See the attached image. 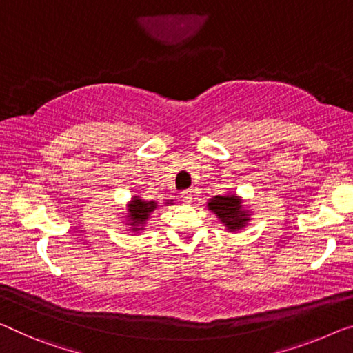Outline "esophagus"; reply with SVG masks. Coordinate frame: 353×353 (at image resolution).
Returning <instances> with one entry per match:
<instances>
[{
    "instance_id": "34e87169",
    "label": "esophagus",
    "mask_w": 353,
    "mask_h": 353,
    "mask_svg": "<svg viewBox=\"0 0 353 353\" xmlns=\"http://www.w3.org/2000/svg\"><path fill=\"white\" fill-rule=\"evenodd\" d=\"M181 200L186 203L192 202V191H183L181 192Z\"/></svg>"
}]
</instances>
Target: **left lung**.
I'll return each mask as SVG.
<instances>
[{
	"instance_id": "left-lung-1",
	"label": "left lung",
	"mask_w": 353,
	"mask_h": 353,
	"mask_svg": "<svg viewBox=\"0 0 353 353\" xmlns=\"http://www.w3.org/2000/svg\"><path fill=\"white\" fill-rule=\"evenodd\" d=\"M208 208L218 216L229 230H238L248 222V213L241 208V200L236 195H216L208 202Z\"/></svg>"
}]
</instances>
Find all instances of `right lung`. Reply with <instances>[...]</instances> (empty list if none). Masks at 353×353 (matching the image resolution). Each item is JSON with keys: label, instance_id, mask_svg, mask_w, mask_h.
Here are the masks:
<instances>
[{"label": "right lung", "instance_id": "obj_1", "mask_svg": "<svg viewBox=\"0 0 353 353\" xmlns=\"http://www.w3.org/2000/svg\"><path fill=\"white\" fill-rule=\"evenodd\" d=\"M167 203H172V202H167ZM158 207V203L156 202H143L142 199H137V197H134V200L131 202V205H129V210H128V213H129V225H132L131 229L132 230H140L142 229V227L140 225H143L145 224V221L148 219V216L153 213L154 211V208Z\"/></svg>", "mask_w": 353, "mask_h": 353}]
</instances>
